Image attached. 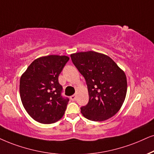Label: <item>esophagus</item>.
I'll return each mask as SVG.
<instances>
[{
  "label": "esophagus",
  "instance_id": "esophagus-1",
  "mask_svg": "<svg viewBox=\"0 0 154 154\" xmlns=\"http://www.w3.org/2000/svg\"><path fill=\"white\" fill-rule=\"evenodd\" d=\"M70 99H71V100H72V101H75V100H76V95H72V96L70 97Z\"/></svg>",
  "mask_w": 154,
  "mask_h": 154
}]
</instances>
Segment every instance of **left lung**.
<instances>
[{"instance_id": "obj_1", "label": "left lung", "mask_w": 154, "mask_h": 154, "mask_svg": "<svg viewBox=\"0 0 154 154\" xmlns=\"http://www.w3.org/2000/svg\"><path fill=\"white\" fill-rule=\"evenodd\" d=\"M70 57L88 88L89 102L81 107L82 115L94 122H102L115 115L127 91L124 72L112 58L100 52H79Z\"/></svg>"}]
</instances>
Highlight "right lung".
<instances>
[{
  "label": "right lung",
  "instance_id": "1",
  "mask_svg": "<svg viewBox=\"0 0 154 154\" xmlns=\"http://www.w3.org/2000/svg\"><path fill=\"white\" fill-rule=\"evenodd\" d=\"M69 57L43 56L29 65L20 80V95L28 114L39 123H55L63 117L69 102L62 97L58 77Z\"/></svg>",
  "mask_w": 154,
  "mask_h": 154
}]
</instances>
